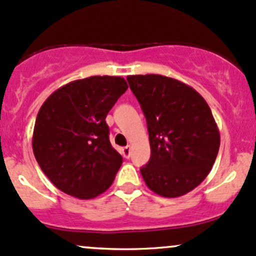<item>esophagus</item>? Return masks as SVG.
Returning a JSON list of instances; mask_svg holds the SVG:
<instances>
[{
	"mask_svg": "<svg viewBox=\"0 0 256 256\" xmlns=\"http://www.w3.org/2000/svg\"><path fill=\"white\" fill-rule=\"evenodd\" d=\"M122 156H124V158H129V156H130V146H124V148H122Z\"/></svg>",
	"mask_w": 256,
	"mask_h": 256,
	"instance_id": "obj_1",
	"label": "esophagus"
}]
</instances>
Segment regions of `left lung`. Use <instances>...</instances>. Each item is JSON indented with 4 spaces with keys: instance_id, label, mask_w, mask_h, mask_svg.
Wrapping results in <instances>:
<instances>
[{
    "instance_id": "obj_1",
    "label": "left lung",
    "mask_w": 256,
    "mask_h": 256,
    "mask_svg": "<svg viewBox=\"0 0 256 256\" xmlns=\"http://www.w3.org/2000/svg\"><path fill=\"white\" fill-rule=\"evenodd\" d=\"M150 143V159L140 168L146 186L176 198L193 190L212 170L220 134L208 103L196 90L160 74L128 76Z\"/></svg>"
}]
</instances>
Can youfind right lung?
<instances>
[{"instance_id": "obj_1", "label": "right lung", "mask_w": 256, "mask_h": 256, "mask_svg": "<svg viewBox=\"0 0 256 256\" xmlns=\"http://www.w3.org/2000/svg\"><path fill=\"white\" fill-rule=\"evenodd\" d=\"M127 88L122 77L92 76L58 88L40 108L34 154L63 193L92 199L112 186L123 159L110 144L106 117Z\"/></svg>"}]
</instances>
